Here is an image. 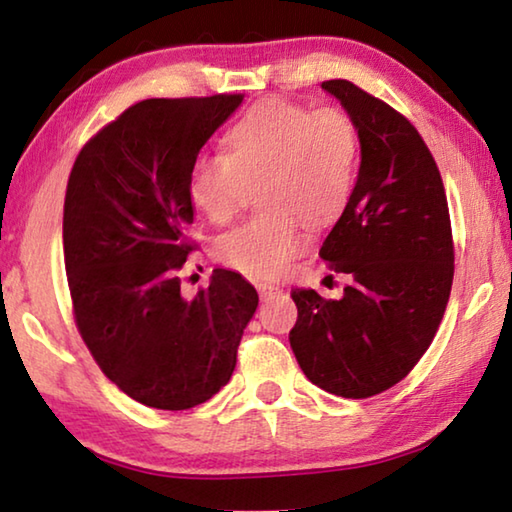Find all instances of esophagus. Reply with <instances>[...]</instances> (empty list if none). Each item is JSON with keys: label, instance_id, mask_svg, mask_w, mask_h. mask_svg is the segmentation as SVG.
I'll use <instances>...</instances> for the list:
<instances>
[{"label": "esophagus", "instance_id": "obj_1", "mask_svg": "<svg viewBox=\"0 0 512 512\" xmlns=\"http://www.w3.org/2000/svg\"><path fill=\"white\" fill-rule=\"evenodd\" d=\"M257 291H259V296H262V300H268L280 293V287H275V284H271V282H257Z\"/></svg>", "mask_w": 512, "mask_h": 512}]
</instances>
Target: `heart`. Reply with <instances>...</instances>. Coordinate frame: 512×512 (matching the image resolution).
Returning a JSON list of instances; mask_svg holds the SVG:
<instances>
[{
	"instance_id": "b5f03b06",
	"label": "heart",
	"mask_w": 512,
	"mask_h": 512,
	"mask_svg": "<svg viewBox=\"0 0 512 512\" xmlns=\"http://www.w3.org/2000/svg\"><path fill=\"white\" fill-rule=\"evenodd\" d=\"M357 171L359 133L348 112L273 99L232 126L228 155H198L189 196L207 219L225 225L259 185L266 210L216 239L214 255L248 277L271 280L305 248V221L325 225L345 210Z\"/></svg>"
}]
</instances>
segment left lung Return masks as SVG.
Here are the masks:
<instances>
[{"label":"left lung","mask_w":512,"mask_h":512,"mask_svg":"<svg viewBox=\"0 0 512 512\" xmlns=\"http://www.w3.org/2000/svg\"><path fill=\"white\" fill-rule=\"evenodd\" d=\"M359 133L361 167L320 257L350 284L341 300L293 289V354L311 384L366 400L402 381L438 332L454 280L443 178L402 112L345 79L323 81Z\"/></svg>","instance_id":"left-lung-1"}]
</instances>
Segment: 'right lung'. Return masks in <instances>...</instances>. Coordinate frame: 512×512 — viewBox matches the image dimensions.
Wrapping results in <instances>:
<instances>
[{
  "mask_svg": "<svg viewBox=\"0 0 512 512\" xmlns=\"http://www.w3.org/2000/svg\"><path fill=\"white\" fill-rule=\"evenodd\" d=\"M244 94L144 99L85 142L67 180L63 250L72 314L103 375L151 409L210 400L237 366L257 291L214 268L180 296L196 248L189 171Z\"/></svg>",
  "mask_w": 512,
  "mask_h": 512,
  "instance_id": "obj_1",
  "label": "right lung"
}]
</instances>
